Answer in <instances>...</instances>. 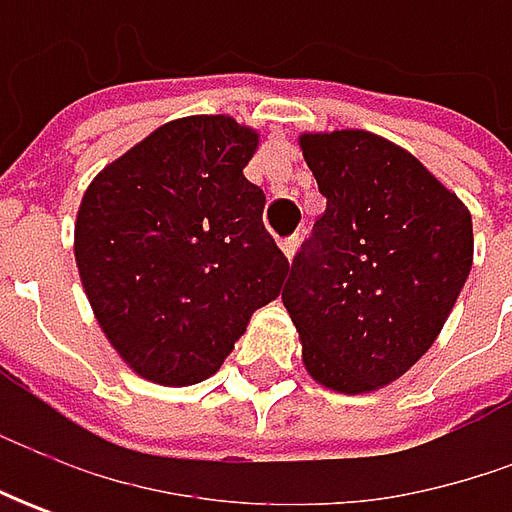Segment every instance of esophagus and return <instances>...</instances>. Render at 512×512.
I'll use <instances>...</instances> for the list:
<instances>
[{
    "mask_svg": "<svg viewBox=\"0 0 512 512\" xmlns=\"http://www.w3.org/2000/svg\"><path fill=\"white\" fill-rule=\"evenodd\" d=\"M279 247H282V253H285L287 259H293V256H296V250H299V236H287V239L279 242Z\"/></svg>",
    "mask_w": 512,
    "mask_h": 512,
    "instance_id": "34e87169",
    "label": "esophagus"
}]
</instances>
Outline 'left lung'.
Wrapping results in <instances>:
<instances>
[{"label":"left lung","instance_id":"1","mask_svg":"<svg viewBox=\"0 0 512 512\" xmlns=\"http://www.w3.org/2000/svg\"><path fill=\"white\" fill-rule=\"evenodd\" d=\"M299 148L327 207L282 302L310 379L370 393L442 333L473 267V219L410 150L370 130L302 133Z\"/></svg>","mask_w":512,"mask_h":512}]
</instances>
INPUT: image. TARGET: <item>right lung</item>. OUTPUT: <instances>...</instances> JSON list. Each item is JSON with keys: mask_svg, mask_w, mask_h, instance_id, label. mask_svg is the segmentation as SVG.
Returning <instances> with one entry per match:
<instances>
[{"mask_svg": "<svg viewBox=\"0 0 512 512\" xmlns=\"http://www.w3.org/2000/svg\"><path fill=\"white\" fill-rule=\"evenodd\" d=\"M259 130L233 116L156 128L90 182L73 256L93 316L133 373L168 387L213 376L290 265L245 179Z\"/></svg>", "mask_w": 512, "mask_h": 512, "instance_id": "right-lung-1", "label": "right lung"}]
</instances>
